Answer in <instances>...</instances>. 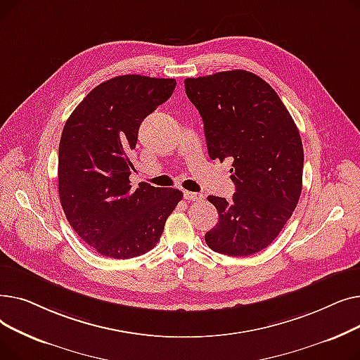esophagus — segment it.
<instances>
[{"label":"esophagus","mask_w":360,"mask_h":360,"mask_svg":"<svg viewBox=\"0 0 360 360\" xmlns=\"http://www.w3.org/2000/svg\"><path fill=\"white\" fill-rule=\"evenodd\" d=\"M184 198L188 201H200L202 200V194H197V193H191V191H184Z\"/></svg>","instance_id":"esophagus-1"}]
</instances>
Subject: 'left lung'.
<instances>
[{"mask_svg": "<svg viewBox=\"0 0 360 360\" xmlns=\"http://www.w3.org/2000/svg\"><path fill=\"white\" fill-rule=\"evenodd\" d=\"M213 160H232L231 201L209 195L219 223L205 233L214 252L247 257L267 248L296 209L304 147L297 127L274 89L245 70L186 79Z\"/></svg>", "mask_w": 360, "mask_h": 360, "instance_id": "left-lung-1", "label": "left lung"}]
</instances>
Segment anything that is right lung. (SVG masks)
Instances as JSON below:
<instances>
[{
    "label": "right lung",
    "mask_w": 360,
    "mask_h": 360,
    "mask_svg": "<svg viewBox=\"0 0 360 360\" xmlns=\"http://www.w3.org/2000/svg\"><path fill=\"white\" fill-rule=\"evenodd\" d=\"M175 79L118 75L94 87L67 120L58 151V190L71 228L98 254L127 259L156 247L182 200L175 188L129 184V151L143 120L165 103Z\"/></svg>",
    "instance_id": "right-lung-1"
}]
</instances>
